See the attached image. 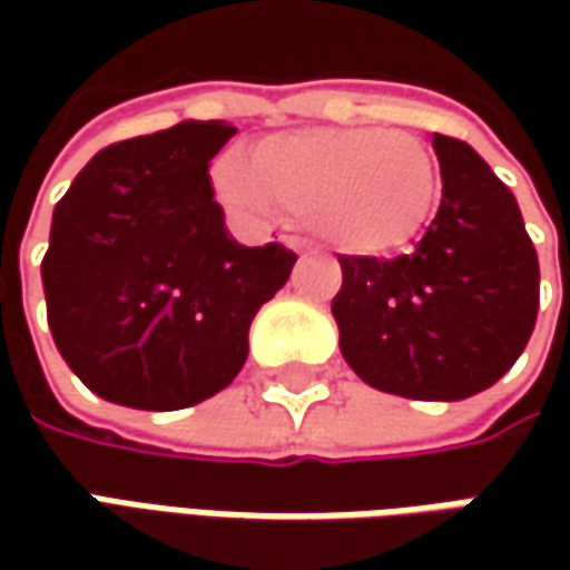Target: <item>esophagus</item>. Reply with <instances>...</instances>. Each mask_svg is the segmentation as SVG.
I'll return each instance as SVG.
<instances>
[{
  "label": "esophagus",
  "instance_id": "esophagus-1",
  "mask_svg": "<svg viewBox=\"0 0 570 570\" xmlns=\"http://www.w3.org/2000/svg\"><path fill=\"white\" fill-rule=\"evenodd\" d=\"M285 244H288V247H292L295 253H301V256H314V250H307L301 237H285Z\"/></svg>",
  "mask_w": 570,
  "mask_h": 570
}]
</instances>
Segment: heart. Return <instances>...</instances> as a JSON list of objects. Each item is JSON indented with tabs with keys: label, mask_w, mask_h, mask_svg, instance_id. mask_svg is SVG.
Here are the masks:
<instances>
[{
	"label": "heart",
	"mask_w": 570,
	"mask_h": 570,
	"mask_svg": "<svg viewBox=\"0 0 570 570\" xmlns=\"http://www.w3.org/2000/svg\"><path fill=\"white\" fill-rule=\"evenodd\" d=\"M218 196L244 218L304 215L333 250L386 256L409 247L441 203V165L428 142L383 126H314L273 136L256 155H228Z\"/></svg>",
	"instance_id": "1"
}]
</instances>
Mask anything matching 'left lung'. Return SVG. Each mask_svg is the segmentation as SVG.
I'll return each instance as SVG.
<instances>
[{
  "instance_id": "1",
  "label": "left lung",
  "mask_w": 570,
  "mask_h": 570,
  "mask_svg": "<svg viewBox=\"0 0 570 570\" xmlns=\"http://www.w3.org/2000/svg\"><path fill=\"white\" fill-rule=\"evenodd\" d=\"M441 206L415 250L340 256V348L374 390L466 400L501 381L533 336L539 259L514 193L470 145L434 136Z\"/></svg>"
}]
</instances>
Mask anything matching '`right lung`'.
<instances>
[{"instance_id": "obj_1", "label": "right lung", "mask_w": 570, "mask_h": 570, "mask_svg": "<svg viewBox=\"0 0 570 570\" xmlns=\"http://www.w3.org/2000/svg\"><path fill=\"white\" fill-rule=\"evenodd\" d=\"M237 129L177 122L100 148L56 203L40 263L47 323L100 400L170 412L225 390L256 311L295 253L240 247L212 199L208 161Z\"/></svg>"}]
</instances>
